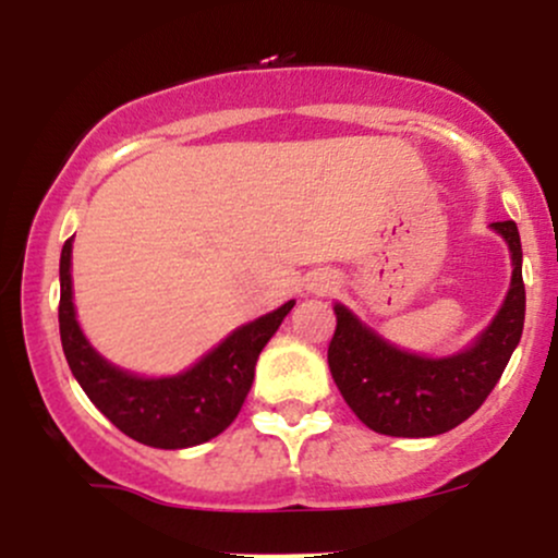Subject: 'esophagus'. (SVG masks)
I'll return each mask as SVG.
<instances>
[{
  "label": "esophagus",
  "mask_w": 558,
  "mask_h": 558,
  "mask_svg": "<svg viewBox=\"0 0 558 558\" xmlns=\"http://www.w3.org/2000/svg\"><path fill=\"white\" fill-rule=\"evenodd\" d=\"M325 288H328V286H325ZM325 288H323V286H319V288H317V291H325Z\"/></svg>",
  "instance_id": "34e87169"
}]
</instances>
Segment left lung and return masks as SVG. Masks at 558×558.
I'll return each instance as SVG.
<instances>
[{
  "mask_svg": "<svg viewBox=\"0 0 558 558\" xmlns=\"http://www.w3.org/2000/svg\"><path fill=\"white\" fill-rule=\"evenodd\" d=\"M511 252V286L493 323L466 351L444 360L409 354L383 341L343 304L328 345L332 380L369 430L393 438H430L453 430L483 407L514 354L524 328L520 230L493 222Z\"/></svg>",
  "mask_w": 558,
  "mask_h": 558,
  "instance_id": "8db88e82",
  "label": "left lung"
}]
</instances>
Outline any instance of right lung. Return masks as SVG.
Instances as JSON below:
<instances>
[{
    "mask_svg": "<svg viewBox=\"0 0 558 558\" xmlns=\"http://www.w3.org/2000/svg\"><path fill=\"white\" fill-rule=\"evenodd\" d=\"M73 239L60 257V338L75 380L92 403L128 438L155 448H189L213 440L239 417L259 351L296 301L233 330L194 367L172 377H138L112 367L83 336L70 280Z\"/></svg>",
    "mask_w": 558,
    "mask_h": 558,
    "instance_id": "obj_1",
    "label": "right lung"
}]
</instances>
